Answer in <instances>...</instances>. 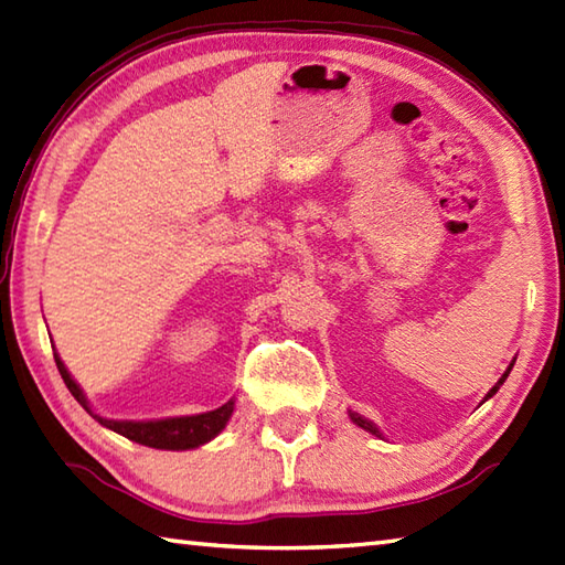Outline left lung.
I'll use <instances>...</instances> for the list:
<instances>
[{
  "label": "left lung",
  "mask_w": 565,
  "mask_h": 565,
  "mask_svg": "<svg viewBox=\"0 0 565 565\" xmlns=\"http://www.w3.org/2000/svg\"><path fill=\"white\" fill-rule=\"evenodd\" d=\"M512 365H515V362H510V367L503 372V377H500L498 382H495V386L491 388V392H488L486 394V398L483 401H488V398H491L495 392H498V388L500 386H503V382L508 380V374H510V370H512ZM350 418H353V423H358L360 425V428H365L367 433H372V435H377V437H382V433H380V428H377V425H374L372 420H367V418H362V416H358V413H353V411H350Z\"/></svg>",
  "instance_id": "1"
}]
</instances>
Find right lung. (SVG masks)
<instances>
[{
  "instance_id": "obj_1",
  "label": "right lung",
  "mask_w": 565,
  "mask_h": 565,
  "mask_svg": "<svg viewBox=\"0 0 565 565\" xmlns=\"http://www.w3.org/2000/svg\"><path fill=\"white\" fill-rule=\"evenodd\" d=\"M55 362L62 380H65L72 396L79 401L84 411L92 413V416L102 425H106L108 430L128 437V440L137 445L154 447V449H193L210 443L215 435H220V430L232 418L234 401H227V404L215 411L198 413V416H181V418H164V420H108V418L96 416V413L89 408V401H86L79 384L72 380V374L67 372L65 362L57 358V353H55Z\"/></svg>"
}]
</instances>
